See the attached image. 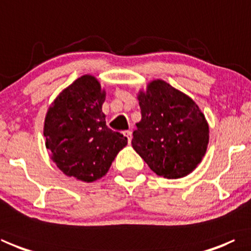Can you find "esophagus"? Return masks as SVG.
<instances>
[{"mask_svg":"<svg viewBox=\"0 0 251 251\" xmlns=\"http://www.w3.org/2000/svg\"><path fill=\"white\" fill-rule=\"evenodd\" d=\"M124 135L127 137L128 144H130V142H132V132H130V130H126V132L124 133Z\"/></svg>","mask_w":251,"mask_h":251,"instance_id":"esophagus-1","label":"esophagus"}]
</instances>
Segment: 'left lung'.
Instances as JSON below:
<instances>
[{
  "instance_id": "obj_1",
  "label": "left lung",
  "mask_w": 251,
  "mask_h": 251,
  "mask_svg": "<svg viewBox=\"0 0 251 251\" xmlns=\"http://www.w3.org/2000/svg\"><path fill=\"white\" fill-rule=\"evenodd\" d=\"M142 118L132 147L150 169L168 179L186 177L201 162L208 123L194 100L166 81L152 80L137 93Z\"/></svg>"
}]
</instances>
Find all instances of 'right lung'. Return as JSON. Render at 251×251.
Segmentation results:
<instances>
[{
	"mask_svg": "<svg viewBox=\"0 0 251 251\" xmlns=\"http://www.w3.org/2000/svg\"><path fill=\"white\" fill-rule=\"evenodd\" d=\"M106 91L98 78L85 74L65 88L48 108L45 145L63 174L92 182L108 173L127 137L106 125Z\"/></svg>",
	"mask_w": 251,
	"mask_h": 251,
	"instance_id": "add662e5",
	"label": "right lung"
}]
</instances>
